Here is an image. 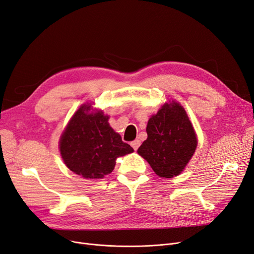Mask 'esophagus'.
I'll return each instance as SVG.
<instances>
[{"label": "esophagus", "instance_id": "34e87169", "mask_svg": "<svg viewBox=\"0 0 254 254\" xmlns=\"http://www.w3.org/2000/svg\"><path fill=\"white\" fill-rule=\"evenodd\" d=\"M130 145H132V147L135 149V151H137L138 147L140 146V140H138V139L134 140V141L130 142Z\"/></svg>", "mask_w": 254, "mask_h": 254}]
</instances>
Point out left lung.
<instances>
[{
    "label": "left lung",
    "mask_w": 254,
    "mask_h": 254,
    "mask_svg": "<svg viewBox=\"0 0 254 254\" xmlns=\"http://www.w3.org/2000/svg\"><path fill=\"white\" fill-rule=\"evenodd\" d=\"M147 139L138 148L161 178L180 175L190 162L198 144L196 135L186 111L179 102L165 103L148 119Z\"/></svg>",
    "instance_id": "obj_1"
}]
</instances>
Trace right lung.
Masks as SVG:
<instances>
[{
	"instance_id": "add662e5",
	"label": "right lung",
	"mask_w": 254,
	"mask_h": 254,
	"mask_svg": "<svg viewBox=\"0 0 254 254\" xmlns=\"http://www.w3.org/2000/svg\"><path fill=\"white\" fill-rule=\"evenodd\" d=\"M109 116L82 105L70 119L60 140V151L70 171L84 179H101L114 170L116 159L133 147L109 125Z\"/></svg>"
}]
</instances>
